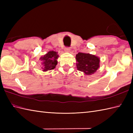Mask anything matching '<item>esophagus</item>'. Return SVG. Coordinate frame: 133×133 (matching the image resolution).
Wrapping results in <instances>:
<instances>
[{
	"label": "esophagus",
	"mask_w": 133,
	"mask_h": 133,
	"mask_svg": "<svg viewBox=\"0 0 133 133\" xmlns=\"http://www.w3.org/2000/svg\"><path fill=\"white\" fill-rule=\"evenodd\" d=\"M70 51V48L69 47H66L64 48V51L65 52H69Z\"/></svg>",
	"instance_id": "esophagus-1"
}]
</instances>
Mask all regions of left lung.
I'll return each mask as SVG.
<instances>
[{
	"label": "left lung",
	"instance_id": "obj_1",
	"mask_svg": "<svg viewBox=\"0 0 133 133\" xmlns=\"http://www.w3.org/2000/svg\"><path fill=\"white\" fill-rule=\"evenodd\" d=\"M77 69L86 75L94 73L99 67V58L94 55L79 52L76 55Z\"/></svg>",
	"mask_w": 133,
	"mask_h": 133
}]
</instances>
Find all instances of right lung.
Segmentation results:
<instances>
[{
	"mask_svg": "<svg viewBox=\"0 0 133 133\" xmlns=\"http://www.w3.org/2000/svg\"><path fill=\"white\" fill-rule=\"evenodd\" d=\"M57 52L54 51H49L43 56L40 58L42 64V69L43 71H47L48 70H51L55 68L57 64V59L58 58Z\"/></svg>",
	"mask_w": 133,
	"mask_h": 133,
	"instance_id": "right-lung-1",
	"label": "right lung"
}]
</instances>
